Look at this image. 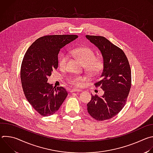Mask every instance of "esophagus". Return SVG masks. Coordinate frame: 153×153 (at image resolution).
Masks as SVG:
<instances>
[{
	"instance_id": "34e87169",
	"label": "esophagus",
	"mask_w": 153,
	"mask_h": 153,
	"mask_svg": "<svg viewBox=\"0 0 153 153\" xmlns=\"http://www.w3.org/2000/svg\"><path fill=\"white\" fill-rule=\"evenodd\" d=\"M82 90H79V89H72V90H71V91H70V92L71 93H74V92H80Z\"/></svg>"
}]
</instances>
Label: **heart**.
I'll return each instance as SVG.
<instances>
[{
    "instance_id": "obj_1",
    "label": "heart",
    "mask_w": 153,
    "mask_h": 153,
    "mask_svg": "<svg viewBox=\"0 0 153 153\" xmlns=\"http://www.w3.org/2000/svg\"><path fill=\"white\" fill-rule=\"evenodd\" d=\"M79 60L85 65L86 70L91 75H96L100 73L103 68V60L100 58H96V53L90 48L80 47L76 48L73 51ZM69 54L67 53H62L59 57V65L61 68L67 67ZM83 78L80 76H74L69 79V82L73 85L78 86L80 85Z\"/></svg>"
}]
</instances>
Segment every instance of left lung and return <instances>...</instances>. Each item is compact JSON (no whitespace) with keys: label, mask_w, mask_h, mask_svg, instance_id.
Here are the masks:
<instances>
[{"label":"left lung","mask_w":153,"mask_h":153,"mask_svg":"<svg viewBox=\"0 0 153 153\" xmlns=\"http://www.w3.org/2000/svg\"><path fill=\"white\" fill-rule=\"evenodd\" d=\"M86 37L99 48L103 57V71L94 85L104 91L100 97L91 94L87 110L96 120H105L116 116L124 107L131 86V72L122 50L103 36Z\"/></svg>","instance_id":"left-lung-1"}]
</instances>
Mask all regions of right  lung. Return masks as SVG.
<instances>
[{
	"label": "right lung",
	"mask_w": 153,
	"mask_h": 153,
	"mask_svg": "<svg viewBox=\"0 0 153 153\" xmlns=\"http://www.w3.org/2000/svg\"><path fill=\"white\" fill-rule=\"evenodd\" d=\"M78 37L77 35H50L37 39L27 50L20 69L24 94L41 116L54 114L66 99L63 87L53 86L48 77L58 67V54L62 48Z\"/></svg>",
	"instance_id": "add662e5"
}]
</instances>
